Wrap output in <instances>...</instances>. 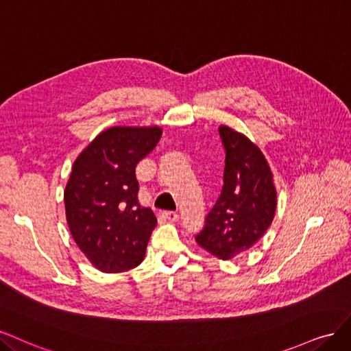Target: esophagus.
I'll return each instance as SVG.
<instances>
[{"mask_svg":"<svg viewBox=\"0 0 351 351\" xmlns=\"http://www.w3.org/2000/svg\"><path fill=\"white\" fill-rule=\"evenodd\" d=\"M163 217L167 221H178L179 220V214L176 211H165L163 213Z\"/></svg>","mask_w":351,"mask_h":351,"instance_id":"obj_1","label":"esophagus"}]
</instances>
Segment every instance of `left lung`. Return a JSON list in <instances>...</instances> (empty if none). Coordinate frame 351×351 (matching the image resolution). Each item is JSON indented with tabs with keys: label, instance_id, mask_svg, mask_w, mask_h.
Wrapping results in <instances>:
<instances>
[{
	"label": "left lung",
	"instance_id": "1",
	"mask_svg": "<svg viewBox=\"0 0 351 351\" xmlns=\"http://www.w3.org/2000/svg\"><path fill=\"white\" fill-rule=\"evenodd\" d=\"M219 132L226 150L224 185L195 241L228 261L264 236L274 219L277 191L261 149L228 125H220Z\"/></svg>",
	"mask_w": 351,
	"mask_h": 351
}]
</instances>
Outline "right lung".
<instances>
[{
	"mask_svg": "<svg viewBox=\"0 0 351 351\" xmlns=\"http://www.w3.org/2000/svg\"><path fill=\"white\" fill-rule=\"evenodd\" d=\"M162 137V128L112 127L78 154L64 191L65 217L80 251L101 273L140 265L157 224L138 201L135 166Z\"/></svg>",
	"mask_w": 351,
	"mask_h": 351,
	"instance_id": "1",
	"label": "right lung"
}]
</instances>
